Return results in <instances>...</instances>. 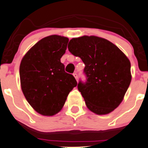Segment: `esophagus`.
Masks as SVG:
<instances>
[{
  "instance_id": "esophagus-1",
  "label": "esophagus",
  "mask_w": 148,
  "mask_h": 148,
  "mask_svg": "<svg viewBox=\"0 0 148 148\" xmlns=\"http://www.w3.org/2000/svg\"><path fill=\"white\" fill-rule=\"evenodd\" d=\"M73 75H74V77H75V79H77V81H78V75H77V73H74V74H73Z\"/></svg>"
}]
</instances>
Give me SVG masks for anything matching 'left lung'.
Masks as SVG:
<instances>
[{"mask_svg":"<svg viewBox=\"0 0 148 148\" xmlns=\"http://www.w3.org/2000/svg\"><path fill=\"white\" fill-rule=\"evenodd\" d=\"M68 49L82 60L86 81L78 83L87 107L98 115L110 113L121 101L131 82V64L114 44L95 36L69 41Z\"/></svg>","mask_w":148,"mask_h":148,"instance_id":"left-lung-1","label":"left lung"}]
</instances>
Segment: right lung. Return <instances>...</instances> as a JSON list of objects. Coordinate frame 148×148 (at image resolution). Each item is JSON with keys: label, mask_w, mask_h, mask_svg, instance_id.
<instances>
[{"label": "right lung", "mask_w": 148, "mask_h": 148, "mask_svg": "<svg viewBox=\"0 0 148 148\" xmlns=\"http://www.w3.org/2000/svg\"><path fill=\"white\" fill-rule=\"evenodd\" d=\"M69 39L51 35L37 42L21 60V90L30 106L43 116H53L64 106L69 93L77 85L61 62Z\"/></svg>", "instance_id": "right-lung-1"}]
</instances>
